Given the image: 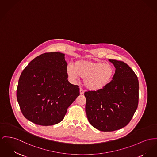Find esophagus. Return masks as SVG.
Segmentation results:
<instances>
[{"instance_id":"34e87169","label":"esophagus","mask_w":157,"mask_h":157,"mask_svg":"<svg viewBox=\"0 0 157 157\" xmlns=\"http://www.w3.org/2000/svg\"><path fill=\"white\" fill-rule=\"evenodd\" d=\"M84 90L82 89V88H80V94H84Z\"/></svg>"}]
</instances>
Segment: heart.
Segmentation results:
<instances>
[{"label": "heart", "mask_w": 157, "mask_h": 157, "mask_svg": "<svg viewBox=\"0 0 157 157\" xmlns=\"http://www.w3.org/2000/svg\"><path fill=\"white\" fill-rule=\"evenodd\" d=\"M67 73L73 80L79 77L83 78L84 86L89 90L96 92L103 90L111 82L115 69L110 63L82 59L75 61L73 67L68 65Z\"/></svg>", "instance_id": "obj_1"}]
</instances>
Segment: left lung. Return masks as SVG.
Here are the masks:
<instances>
[{"label": "left lung", "mask_w": 157, "mask_h": 157, "mask_svg": "<svg viewBox=\"0 0 157 157\" xmlns=\"http://www.w3.org/2000/svg\"><path fill=\"white\" fill-rule=\"evenodd\" d=\"M115 68L111 82L103 90L86 92V113L90 124L102 132H113L127 125L139 101V81L125 63L109 59Z\"/></svg>", "instance_id": "1"}]
</instances>
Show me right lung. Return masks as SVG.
Masks as SVG:
<instances>
[{"label":"right lung","instance_id":"add662e5","mask_svg":"<svg viewBox=\"0 0 157 157\" xmlns=\"http://www.w3.org/2000/svg\"><path fill=\"white\" fill-rule=\"evenodd\" d=\"M65 54L45 53L33 59L22 72L17 98L24 116L37 125L60 123L68 108L80 95L70 83Z\"/></svg>","mask_w":157,"mask_h":157}]
</instances>
